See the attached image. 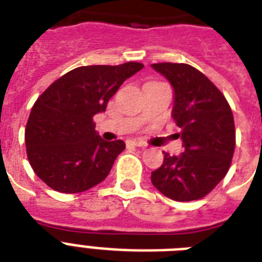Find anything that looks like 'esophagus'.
Listing matches in <instances>:
<instances>
[{
  "label": "esophagus",
  "mask_w": 262,
  "mask_h": 262,
  "mask_svg": "<svg viewBox=\"0 0 262 262\" xmlns=\"http://www.w3.org/2000/svg\"><path fill=\"white\" fill-rule=\"evenodd\" d=\"M129 143L134 146H137V147H145L146 146V143H143V142H141V141H131Z\"/></svg>",
  "instance_id": "34e87169"
}]
</instances>
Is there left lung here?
Segmentation results:
<instances>
[{"label":"left lung","instance_id":"obj_1","mask_svg":"<svg viewBox=\"0 0 262 262\" xmlns=\"http://www.w3.org/2000/svg\"><path fill=\"white\" fill-rule=\"evenodd\" d=\"M175 90L172 117L182 128L184 151L169 156L151 172V183L175 201L204 198L230 169L235 150V124L230 103L201 71L188 64H151Z\"/></svg>","mask_w":262,"mask_h":262}]
</instances>
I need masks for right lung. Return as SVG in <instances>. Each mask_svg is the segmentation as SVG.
I'll return each mask as SVG.
<instances>
[{"label":"right lung","instance_id":"obj_1","mask_svg":"<svg viewBox=\"0 0 262 262\" xmlns=\"http://www.w3.org/2000/svg\"><path fill=\"white\" fill-rule=\"evenodd\" d=\"M141 62L79 67L54 80L34 103L26 125L30 165L56 191L75 194L101 183L119 154L120 139L103 141L95 133L94 115L105 112L125 79Z\"/></svg>","mask_w":262,"mask_h":262}]
</instances>
